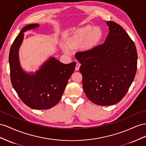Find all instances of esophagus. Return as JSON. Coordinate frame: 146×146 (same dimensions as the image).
Masks as SVG:
<instances>
[{"label":"esophagus","mask_w":146,"mask_h":146,"mask_svg":"<svg viewBox=\"0 0 146 146\" xmlns=\"http://www.w3.org/2000/svg\"><path fill=\"white\" fill-rule=\"evenodd\" d=\"M80 66H81V64H80L77 63V64H76V67H75V70H76V71H78L79 70H80Z\"/></svg>","instance_id":"34e87169"}]
</instances>
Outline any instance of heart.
Instances as JSON below:
<instances>
[{"instance_id":"obj_1","label":"heart","mask_w":146,"mask_h":146,"mask_svg":"<svg viewBox=\"0 0 146 146\" xmlns=\"http://www.w3.org/2000/svg\"><path fill=\"white\" fill-rule=\"evenodd\" d=\"M102 36V32L98 27L86 26L75 32L68 37L66 44L69 47L80 44L83 42L85 48H92L96 44Z\"/></svg>"}]
</instances>
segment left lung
<instances>
[{"label": "left lung", "mask_w": 146, "mask_h": 146, "mask_svg": "<svg viewBox=\"0 0 146 146\" xmlns=\"http://www.w3.org/2000/svg\"><path fill=\"white\" fill-rule=\"evenodd\" d=\"M106 23L110 32L104 43L75 54L81 64L86 96L100 106L114 105L124 97L134 80L138 60L135 44L122 27Z\"/></svg>", "instance_id": "8db88e82"}]
</instances>
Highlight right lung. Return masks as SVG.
<instances>
[{
  "mask_svg": "<svg viewBox=\"0 0 146 146\" xmlns=\"http://www.w3.org/2000/svg\"><path fill=\"white\" fill-rule=\"evenodd\" d=\"M38 27V24H29L19 32L11 46L9 63L11 82L19 97L27 106L40 110L50 109L60 101L76 63L64 64L50 57L35 73L24 72L18 56L24 32Z\"/></svg>",
  "mask_w": 146,
  "mask_h": 146,
  "instance_id": "add662e5",
  "label": "right lung"
}]
</instances>
